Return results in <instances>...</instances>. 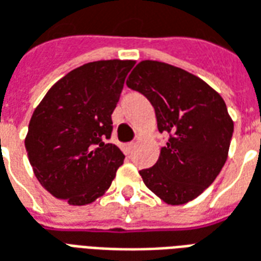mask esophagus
I'll return each mask as SVG.
<instances>
[{"label": "esophagus", "mask_w": 261, "mask_h": 261, "mask_svg": "<svg viewBox=\"0 0 261 261\" xmlns=\"http://www.w3.org/2000/svg\"><path fill=\"white\" fill-rule=\"evenodd\" d=\"M135 146H136V143H135V142L126 143V145H125V150H126L127 153H130V151H132L135 149Z\"/></svg>", "instance_id": "obj_1"}]
</instances>
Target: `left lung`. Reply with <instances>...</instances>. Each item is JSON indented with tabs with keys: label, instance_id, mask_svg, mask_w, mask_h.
I'll use <instances>...</instances> for the list:
<instances>
[{
	"label": "left lung",
	"instance_id": "1",
	"mask_svg": "<svg viewBox=\"0 0 261 261\" xmlns=\"http://www.w3.org/2000/svg\"><path fill=\"white\" fill-rule=\"evenodd\" d=\"M126 86L154 108L157 127L170 135L157 163L140 170L146 187L169 205L197 198L228 159L233 121L223 98L197 75L156 60H143Z\"/></svg>",
	"mask_w": 261,
	"mask_h": 261
}]
</instances>
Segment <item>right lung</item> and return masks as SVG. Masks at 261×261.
<instances>
[{
	"label": "right lung",
	"mask_w": 261,
	"mask_h": 261,
	"mask_svg": "<svg viewBox=\"0 0 261 261\" xmlns=\"http://www.w3.org/2000/svg\"><path fill=\"white\" fill-rule=\"evenodd\" d=\"M135 60H98L51 86L29 122L25 147L42 187L70 205L91 204L111 187L123 153L108 143L111 115Z\"/></svg>",
	"instance_id": "right-lung-1"
}]
</instances>
